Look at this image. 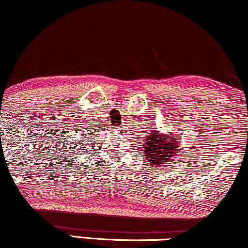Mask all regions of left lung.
Segmentation results:
<instances>
[{"label": "left lung", "mask_w": 248, "mask_h": 248, "mask_svg": "<svg viewBox=\"0 0 248 248\" xmlns=\"http://www.w3.org/2000/svg\"><path fill=\"white\" fill-rule=\"evenodd\" d=\"M180 137L172 136H160L157 131L152 130L148 133L147 139H146L143 151H145V156L147 162H151L153 167L162 166L166 164L170 158H173L176 154L177 148L179 146Z\"/></svg>", "instance_id": "left-lung-1"}]
</instances>
